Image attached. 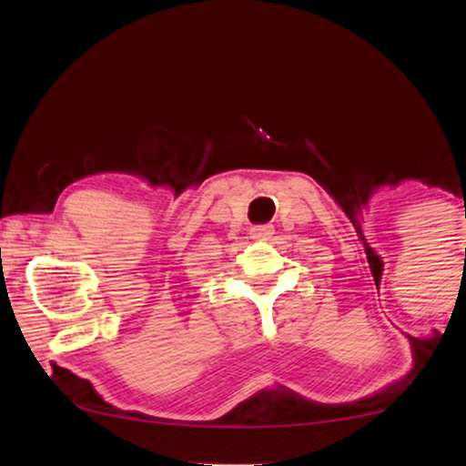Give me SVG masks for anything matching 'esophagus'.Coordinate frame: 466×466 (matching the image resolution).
Instances as JSON below:
<instances>
[{"label": "esophagus", "instance_id": "1", "mask_svg": "<svg viewBox=\"0 0 466 466\" xmlns=\"http://www.w3.org/2000/svg\"><path fill=\"white\" fill-rule=\"evenodd\" d=\"M273 234V226H252L250 236L257 240H269Z\"/></svg>", "mask_w": 466, "mask_h": 466}]
</instances>
